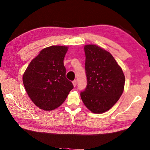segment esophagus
I'll return each mask as SVG.
<instances>
[{"instance_id":"obj_1","label":"esophagus","mask_w":150,"mask_h":150,"mask_svg":"<svg viewBox=\"0 0 150 150\" xmlns=\"http://www.w3.org/2000/svg\"><path fill=\"white\" fill-rule=\"evenodd\" d=\"M72 84L73 85H74V86H76V85H77V81L76 80H74V81H72Z\"/></svg>"}]
</instances>
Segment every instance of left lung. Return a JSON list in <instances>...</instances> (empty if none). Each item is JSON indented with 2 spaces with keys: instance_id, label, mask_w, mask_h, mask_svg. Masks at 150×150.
Segmentation results:
<instances>
[{
  "instance_id": "8db88e82",
  "label": "left lung",
  "mask_w": 150,
  "mask_h": 150,
  "mask_svg": "<svg viewBox=\"0 0 150 150\" xmlns=\"http://www.w3.org/2000/svg\"><path fill=\"white\" fill-rule=\"evenodd\" d=\"M87 85L81 92L86 107L94 113L110 109L121 97L125 76L112 54L94 45L84 47Z\"/></svg>"
}]
</instances>
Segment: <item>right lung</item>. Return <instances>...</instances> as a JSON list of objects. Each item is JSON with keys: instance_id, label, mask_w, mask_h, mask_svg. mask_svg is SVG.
<instances>
[{"instance_id": "1", "label": "right lung", "mask_w": 150, "mask_h": 150, "mask_svg": "<svg viewBox=\"0 0 150 150\" xmlns=\"http://www.w3.org/2000/svg\"><path fill=\"white\" fill-rule=\"evenodd\" d=\"M65 46H52L41 51L25 71L23 83L35 105L45 111L59 107L74 88L65 77Z\"/></svg>"}]
</instances>
